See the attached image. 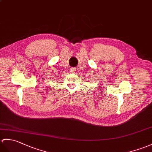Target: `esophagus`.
<instances>
[{
	"label": "esophagus",
	"mask_w": 152,
	"mask_h": 152,
	"mask_svg": "<svg viewBox=\"0 0 152 152\" xmlns=\"http://www.w3.org/2000/svg\"><path fill=\"white\" fill-rule=\"evenodd\" d=\"M70 70L72 73H74V72H75V71H76V69L75 68H71Z\"/></svg>",
	"instance_id": "obj_1"
}]
</instances>
